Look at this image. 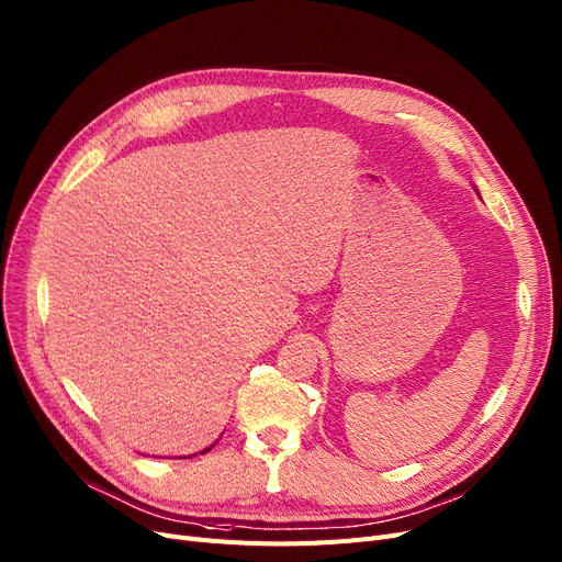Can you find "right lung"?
I'll use <instances>...</instances> for the list:
<instances>
[{"label": "right lung", "mask_w": 562, "mask_h": 562, "mask_svg": "<svg viewBox=\"0 0 562 562\" xmlns=\"http://www.w3.org/2000/svg\"><path fill=\"white\" fill-rule=\"evenodd\" d=\"M211 448H213V446H209V448H206V450H202V452H200V454H204V452H209V450H211ZM192 457H194V454H192ZM183 459H186V457H183Z\"/></svg>", "instance_id": "right-lung-1"}]
</instances>
